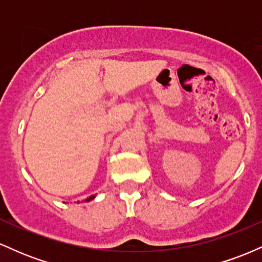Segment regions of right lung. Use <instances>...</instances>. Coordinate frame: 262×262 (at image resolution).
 <instances>
[{"instance_id": "obj_1", "label": "right lung", "mask_w": 262, "mask_h": 262, "mask_svg": "<svg viewBox=\"0 0 262 262\" xmlns=\"http://www.w3.org/2000/svg\"><path fill=\"white\" fill-rule=\"evenodd\" d=\"M95 197H96V194H92V196L87 197V198H86V200H85V202H90V201H92V200H93V198H95Z\"/></svg>"}]
</instances>
